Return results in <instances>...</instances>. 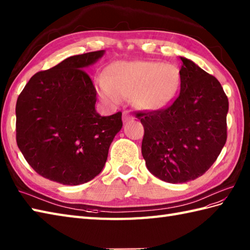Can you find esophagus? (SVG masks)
<instances>
[{
    "instance_id": "esophagus-1",
    "label": "esophagus",
    "mask_w": 250,
    "mask_h": 250,
    "mask_svg": "<svg viewBox=\"0 0 250 250\" xmlns=\"http://www.w3.org/2000/svg\"><path fill=\"white\" fill-rule=\"evenodd\" d=\"M129 120H132V116L129 114V112H124L123 113V121L124 122H128Z\"/></svg>"
}]
</instances>
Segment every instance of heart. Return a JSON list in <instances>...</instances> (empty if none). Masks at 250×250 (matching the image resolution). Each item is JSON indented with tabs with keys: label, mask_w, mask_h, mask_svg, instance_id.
I'll use <instances>...</instances> for the list:
<instances>
[{
	"label": "heart",
	"mask_w": 250,
	"mask_h": 250,
	"mask_svg": "<svg viewBox=\"0 0 250 250\" xmlns=\"http://www.w3.org/2000/svg\"><path fill=\"white\" fill-rule=\"evenodd\" d=\"M99 96L108 103L131 97L145 110H156L174 99L180 86L179 70L157 61H116L95 81Z\"/></svg>",
	"instance_id": "b5f03b06"
}]
</instances>
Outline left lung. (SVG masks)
I'll use <instances>...</instances> for the list:
<instances>
[{"label":"left lung","mask_w":250,"mask_h":250,"mask_svg":"<svg viewBox=\"0 0 250 250\" xmlns=\"http://www.w3.org/2000/svg\"><path fill=\"white\" fill-rule=\"evenodd\" d=\"M180 94L165 109L136 114L144 125L141 152L161 180L183 183L209 169L227 141L229 100L219 81L180 57Z\"/></svg>","instance_id":"8db88e82"}]
</instances>
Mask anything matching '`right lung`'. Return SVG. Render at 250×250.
I'll list each match as a JSON object with an SVG mask.
<instances>
[{"label":"right lung","instance_id":"add662e5","mask_svg":"<svg viewBox=\"0 0 250 250\" xmlns=\"http://www.w3.org/2000/svg\"><path fill=\"white\" fill-rule=\"evenodd\" d=\"M104 54L72 56L30 79L16 104V140L33 169L67 186L100 174L111 142L123 126L122 112L101 116L88 65Z\"/></svg>","mask_w":250,"mask_h":250}]
</instances>
